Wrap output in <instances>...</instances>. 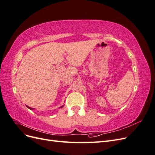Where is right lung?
<instances>
[{"instance_id":"add662e5","label":"right lung","mask_w":155,"mask_h":155,"mask_svg":"<svg viewBox=\"0 0 155 155\" xmlns=\"http://www.w3.org/2000/svg\"><path fill=\"white\" fill-rule=\"evenodd\" d=\"M28 108V109H30V110H34V108H31V107H28V106H26ZM63 107V105H62L61 107H59V109H61V108H62Z\"/></svg>"}]
</instances>
